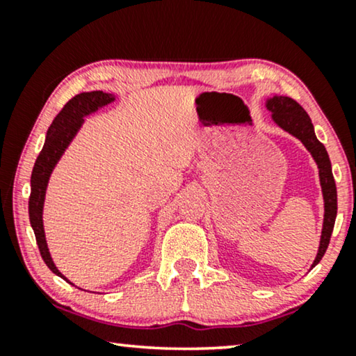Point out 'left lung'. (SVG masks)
Listing matches in <instances>:
<instances>
[{
  "mask_svg": "<svg viewBox=\"0 0 356 356\" xmlns=\"http://www.w3.org/2000/svg\"><path fill=\"white\" fill-rule=\"evenodd\" d=\"M267 108L272 111V118L282 129L289 131L295 138H298L305 147L309 150L313 155L316 163L319 167V178L321 186H323L324 196V227L323 236H321V245L318 256L313 262V267L323 259L325 250H327L330 235H332L335 217H337V188H335L332 167H330V160L327 150L323 144L319 143L314 134L313 123L306 113L303 106L298 102H295L290 97H274V99L267 100Z\"/></svg>",
  "mask_w": 356,
  "mask_h": 356,
  "instance_id": "left-lung-1",
  "label": "left lung"
}]
</instances>
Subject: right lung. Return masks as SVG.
Returning <instances> with one entry per match:
<instances>
[{"label":"right lung","mask_w":356,"mask_h":356,"mask_svg":"<svg viewBox=\"0 0 356 356\" xmlns=\"http://www.w3.org/2000/svg\"><path fill=\"white\" fill-rule=\"evenodd\" d=\"M113 100V95L104 94L102 90L94 92H84V94H77L76 97L67 102L63 106L56 118L47 131V140L43 145L40 155L35 160L33 165L32 177H31V197H29V217H31V225L35 233V240L38 245V251H40L42 259L45 261L53 274L61 275V272L56 269L53 264L50 252H48L47 241H45V232H43V222H42V209H43V199H45V189L48 178L53 167H55L58 160L65 152L67 144L74 138L77 129L81 128L82 118L86 115L95 111L99 106H104ZM66 280V277H63Z\"/></svg>","instance_id":"1"}]
</instances>
